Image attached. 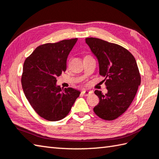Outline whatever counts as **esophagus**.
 <instances>
[{"label":"esophagus","mask_w":159,"mask_h":159,"mask_svg":"<svg viewBox=\"0 0 159 159\" xmlns=\"http://www.w3.org/2000/svg\"><path fill=\"white\" fill-rule=\"evenodd\" d=\"M82 95H84V96H88V95H90L92 93V92L89 91H82Z\"/></svg>","instance_id":"1"}]
</instances>
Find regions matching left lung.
Returning a JSON list of instances; mask_svg holds the SVG:
<instances>
[{
	"label": "left lung",
	"mask_w": 159,
	"mask_h": 159,
	"mask_svg": "<svg viewBox=\"0 0 159 159\" xmlns=\"http://www.w3.org/2000/svg\"><path fill=\"white\" fill-rule=\"evenodd\" d=\"M99 63L100 75L104 77L107 93L95 90L100 102L93 111L105 120H113L126 111L140 84L136 61L130 52L118 44L98 38L85 39Z\"/></svg>",
	"instance_id": "1"
}]
</instances>
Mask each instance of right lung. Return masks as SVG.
<instances>
[{
	"label": "right lung",
	"instance_id": "obj_1",
	"mask_svg": "<svg viewBox=\"0 0 159 159\" xmlns=\"http://www.w3.org/2000/svg\"><path fill=\"white\" fill-rule=\"evenodd\" d=\"M77 39L41 45L23 64L21 84L27 100L39 116L49 121L64 118L80 91L57 85V77L66 70L68 56Z\"/></svg>",
	"mask_w": 159,
	"mask_h": 159
}]
</instances>
